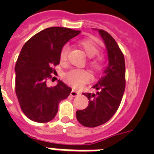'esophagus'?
I'll return each mask as SVG.
<instances>
[{
    "label": "esophagus",
    "instance_id": "1",
    "mask_svg": "<svg viewBox=\"0 0 154 154\" xmlns=\"http://www.w3.org/2000/svg\"><path fill=\"white\" fill-rule=\"evenodd\" d=\"M79 94H80L79 92L76 91V90H73V89H72V91H71V93H70V95H71L72 97H77L78 96Z\"/></svg>",
    "mask_w": 154,
    "mask_h": 154
}]
</instances>
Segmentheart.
I'll return each mask as SVG.
<instances>
[{"mask_svg": "<svg viewBox=\"0 0 154 154\" xmlns=\"http://www.w3.org/2000/svg\"><path fill=\"white\" fill-rule=\"evenodd\" d=\"M78 45L83 49V51L89 57H91L89 61V65L91 68L97 72L100 71L102 69V57L99 55L96 56L100 51V48L96 42L91 38H85L79 41ZM68 52V45L63 46L60 53V61L61 63H65L67 60ZM90 78V72L85 69H72L65 75V82L74 88H81L89 82Z\"/></svg>", "mask_w": 154, "mask_h": 154, "instance_id": "b5f03b06", "label": "heart"}]
</instances>
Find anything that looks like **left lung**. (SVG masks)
Masks as SVG:
<instances>
[{
  "mask_svg": "<svg viewBox=\"0 0 154 154\" xmlns=\"http://www.w3.org/2000/svg\"><path fill=\"white\" fill-rule=\"evenodd\" d=\"M108 51L109 65L104 75L93 88L96 94L83 93L89 99L86 109L77 110V121L85 127L94 128L105 124L117 112L125 89V63L118 45L106 31L98 29Z\"/></svg>",
  "mask_w": 154,
  "mask_h": 154,
  "instance_id": "8db88e82",
  "label": "left lung"
}]
</instances>
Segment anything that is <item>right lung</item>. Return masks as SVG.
<instances>
[{
	"mask_svg": "<svg viewBox=\"0 0 154 154\" xmlns=\"http://www.w3.org/2000/svg\"><path fill=\"white\" fill-rule=\"evenodd\" d=\"M81 31L50 27L35 34L21 49L15 66V91L20 109L33 122L45 123L55 117L60 101L67 98L72 89L58 80L54 87L47 81L60 63L62 47Z\"/></svg>",
	"mask_w": 154,
	"mask_h": 154,
	"instance_id": "obj_1",
	"label": "right lung"
}]
</instances>
